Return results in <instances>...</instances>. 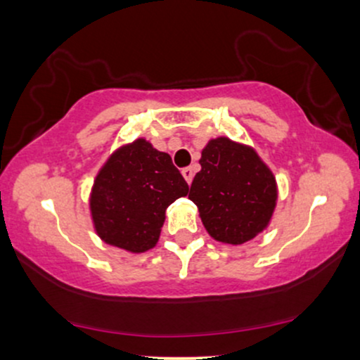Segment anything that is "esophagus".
Listing matches in <instances>:
<instances>
[{
	"mask_svg": "<svg viewBox=\"0 0 360 360\" xmlns=\"http://www.w3.org/2000/svg\"><path fill=\"white\" fill-rule=\"evenodd\" d=\"M183 176H184L186 183L191 184V181H193V177H194V169L193 167H184L183 169Z\"/></svg>",
	"mask_w": 360,
	"mask_h": 360,
	"instance_id": "esophagus-1",
	"label": "esophagus"
}]
</instances>
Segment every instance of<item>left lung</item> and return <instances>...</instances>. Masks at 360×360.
<instances>
[{
	"mask_svg": "<svg viewBox=\"0 0 360 360\" xmlns=\"http://www.w3.org/2000/svg\"><path fill=\"white\" fill-rule=\"evenodd\" d=\"M189 200L214 240L240 245L262 232L278 200L276 179L254 148L220 137L201 152Z\"/></svg>",
	"mask_w": 360,
	"mask_h": 360,
	"instance_id": "1",
	"label": "left lung"
}]
</instances>
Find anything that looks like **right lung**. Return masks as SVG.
<instances>
[{
    "mask_svg": "<svg viewBox=\"0 0 360 360\" xmlns=\"http://www.w3.org/2000/svg\"><path fill=\"white\" fill-rule=\"evenodd\" d=\"M189 186L171 155L139 139L118 148L103 166L91 193L96 233L110 245L146 252L159 240L166 210Z\"/></svg>",
    "mask_w": 360,
    "mask_h": 360,
    "instance_id": "obj_1",
    "label": "right lung"
}]
</instances>
